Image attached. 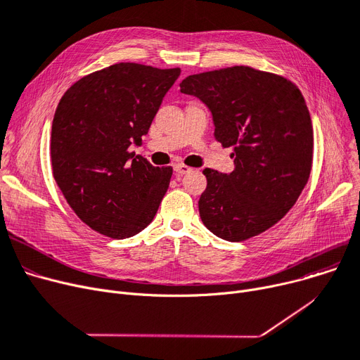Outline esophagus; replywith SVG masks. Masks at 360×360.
Returning <instances> with one entry per match:
<instances>
[{
	"mask_svg": "<svg viewBox=\"0 0 360 360\" xmlns=\"http://www.w3.org/2000/svg\"><path fill=\"white\" fill-rule=\"evenodd\" d=\"M174 170H175V172H176L178 175H185V174H190L193 169L185 166V165H182V163H178V165L174 166Z\"/></svg>",
	"mask_w": 360,
	"mask_h": 360,
	"instance_id": "34e87169",
	"label": "esophagus"
}]
</instances>
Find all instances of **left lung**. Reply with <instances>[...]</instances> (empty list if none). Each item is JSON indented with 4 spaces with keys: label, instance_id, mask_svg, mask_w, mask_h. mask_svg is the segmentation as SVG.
<instances>
[{
    "label": "left lung",
    "instance_id": "obj_1",
    "mask_svg": "<svg viewBox=\"0 0 360 360\" xmlns=\"http://www.w3.org/2000/svg\"><path fill=\"white\" fill-rule=\"evenodd\" d=\"M179 87L209 108L214 139L233 147L231 174L202 170L204 226L231 242L270 229L295 205L311 174L314 132L300 90L245 65L188 75Z\"/></svg>",
    "mask_w": 360,
    "mask_h": 360
}]
</instances>
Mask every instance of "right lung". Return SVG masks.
<instances>
[{
  "label": "right lung",
  "instance_id": "obj_1",
  "mask_svg": "<svg viewBox=\"0 0 360 360\" xmlns=\"http://www.w3.org/2000/svg\"><path fill=\"white\" fill-rule=\"evenodd\" d=\"M179 68L121 63L74 83L55 110L53 178L74 213L99 233L134 236L155 219L172 167L129 153L158 113Z\"/></svg>",
  "mask_w": 360,
  "mask_h": 360
}]
</instances>
